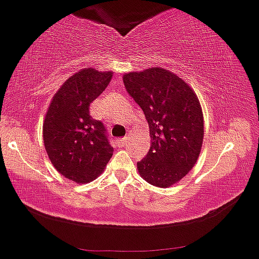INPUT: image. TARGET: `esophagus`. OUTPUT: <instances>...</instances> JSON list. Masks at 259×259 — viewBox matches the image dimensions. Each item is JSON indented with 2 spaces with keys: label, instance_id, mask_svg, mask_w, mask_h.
Instances as JSON below:
<instances>
[{
  "label": "esophagus",
  "instance_id": "obj_1",
  "mask_svg": "<svg viewBox=\"0 0 259 259\" xmlns=\"http://www.w3.org/2000/svg\"><path fill=\"white\" fill-rule=\"evenodd\" d=\"M128 140H130L128 137H123L121 138V140H118V143L121 144V146H126V144L128 143Z\"/></svg>",
  "mask_w": 259,
  "mask_h": 259
}]
</instances>
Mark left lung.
I'll return each mask as SVG.
<instances>
[{"mask_svg":"<svg viewBox=\"0 0 259 259\" xmlns=\"http://www.w3.org/2000/svg\"><path fill=\"white\" fill-rule=\"evenodd\" d=\"M130 96L140 105L151 133V148L137 163L149 184L166 188L195 165L202 140L204 118L190 86L162 68L123 75Z\"/></svg>","mask_w":259,"mask_h":259,"instance_id":"obj_1","label":"left lung"}]
</instances>
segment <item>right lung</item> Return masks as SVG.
<instances>
[{
    "label": "right lung",
    "instance_id": "obj_1",
    "mask_svg": "<svg viewBox=\"0 0 259 259\" xmlns=\"http://www.w3.org/2000/svg\"><path fill=\"white\" fill-rule=\"evenodd\" d=\"M112 73L82 69L53 97L43 124L48 157L60 174L89 183L102 173L113 148L101 121L90 116V104L107 88Z\"/></svg>",
    "mask_w": 259,
    "mask_h": 259
}]
</instances>
